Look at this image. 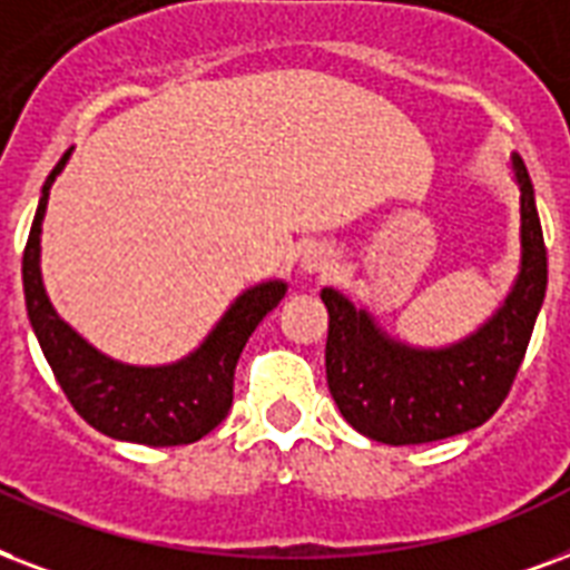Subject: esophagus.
I'll use <instances>...</instances> for the list:
<instances>
[{
    "instance_id": "1",
    "label": "esophagus",
    "mask_w": 570,
    "mask_h": 570,
    "mask_svg": "<svg viewBox=\"0 0 570 570\" xmlns=\"http://www.w3.org/2000/svg\"><path fill=\"white\" fill-rule=\"evenodd\" d=\"M303 271L306 273H326L333 271V253L326 246L315 244L308 246L306 255H303Z\"/></svg>"
}]
</instances>
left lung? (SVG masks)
I'll return each mask as SVG.
<instances>
[{
	"label": "left lung",
	"instance_id": "left-lung-1",
	"mask_svg": "<svg viewBox=\"0 0 570 570\" xmlns=\"http://www.w3.org/2000/svg\"><path fill=\"white\" fill-rule=\"evenodd\" d=\"M511 169L520 187V271L505 303L473 335L449 347H410L345 294L321 291L330 312L326 383L360 434L390 445L434 443L488 422L509 395L547 291L535 189L520 157Z\"/></svg>",
	"mask_w": 570,
	"mask_h": 570
}]
</instances>
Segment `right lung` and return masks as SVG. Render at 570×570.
<instances>
[{"mask_svg": "<svg viewBox=\"0 0 570 570\" xmlns=\"http://www.w3.org/2000/svg\"><path fill=\"white\" fill-rule=\"evenodd\" d=\"M68 157L70 151H65L50 178L43 180L23 249L26 312L38 345L73 410L100 434L142 445L196 443L228 416L237 360L255 326L279 306L288 285L276 279L244 291L205 342L178 363L127 365L100 354L56 315L41 279V223L52 180L59 178Z\"/></svg>", "mask_w": 570, "mask_h": 570, "instance_id": "right-lung-1", "label": "right lung"}]
</instances>
